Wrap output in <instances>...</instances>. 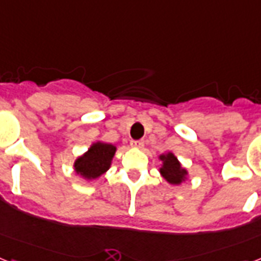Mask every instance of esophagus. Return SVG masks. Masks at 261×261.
Segmentation results:
<instances>
[{"mask_svg": "<svg viewBox=\"0 0 261 261\" xmlns=\"http://www.w3.org/2000/svg\"><path fill=\"white\" fill-rule=\"evenodd\" d=\"M130 145H132L133 148H139V149H141L144 146V141L143 140H136V141H132V143H130Z\"/></svg>", "mask_w": 261, "mask_h": 261, "instance_id": "1", "label": "esophagus"}]
</instances>
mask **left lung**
<instances>
[{
  "instance_id": "left-lung-1",
  "label": "left lung",
  "mask_w": 261,
  "mask_h": 261,
  "mask_svg": "<svg viewBox=\"0 0 261 261\" xmlns=\"http://www.w3.org/2000/svg\"><path fill=\"white\" fill-rule=\"evenodd\" d=\"M163 161V167L160 168L161 176L167 180L169 184L172 185H180L185 178H187V169L181 167L180 161L177 160V157L174 156L172 152L168 153L160 154L159 157Z\"/></svg>"
}]
</instances>
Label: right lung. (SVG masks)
<instances>
[{"instance_id": "right-lung-1", "label": "right lung", "mask_w": 261, "mask_h": 261, "mask_svg": "<svg viewBox=\"0 0 261 261\" xmlns=\"http://www.w3.org/2000/svg\"><path fill=\"white\" fill-rule=\"evenodd\" d=\"M115 153V145L97 141L90 145L83 156L77 157L74 161V171L87 180L100 177L111 168Z\"/></svg>"}]
</instances>
